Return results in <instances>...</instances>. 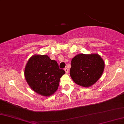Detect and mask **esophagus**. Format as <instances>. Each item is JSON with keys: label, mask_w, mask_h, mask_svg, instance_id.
<instances>
[{"label": "esophagus", "mask_w": 124, "mask_h": 124, "mask_svg": "<svg viewBox=\"0 0 124 124\" xmlns=\"http://www.w3.org/2000/svg\"><path fill=\"white\" fill-rule=\"evenodd\" d=\"M64 71H65V72H66L67 74V73H68V71H69V70H68V69L67 68H64Z\"/></svg>", "instance_id": "1"}]
</instances>
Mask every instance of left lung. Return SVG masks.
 <instances>
[{"label": "left lung", "mask_w": 124, "mask_h": 124, "mask_svg": "<svg viewBox=\"0 0 124 124\" xmlns=\"http://www.w3.org/2000/svg\"><path fill=\"white\" fill-rule=\"evenodd\" d=\"M105 62L98 54H79L72 59L70 75L77 85L88 87L103 74Z\"/></svg>", "instance_id": "left-lung-1"}]
</instances>
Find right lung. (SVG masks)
Segmentation results:
<instances>
[{
    "label": "right lung",
    "instance_id": "right-lung-1",
    "mask_svg": "<svg viewBox=\"0 0 124 124\" xmlns=\"http://www.w3.org/2000/svg\"><path fill=\"white\" fill-rule=\"evenodd\" d=\"M24 74L27 83L33 91L48 97L57 90L60 79L65 71L60 69L57 62L47 55L37 54L28 60Z\"/></svg>",
    "mask_w": 124,
    "mask_h": 124
}]
</instances>
